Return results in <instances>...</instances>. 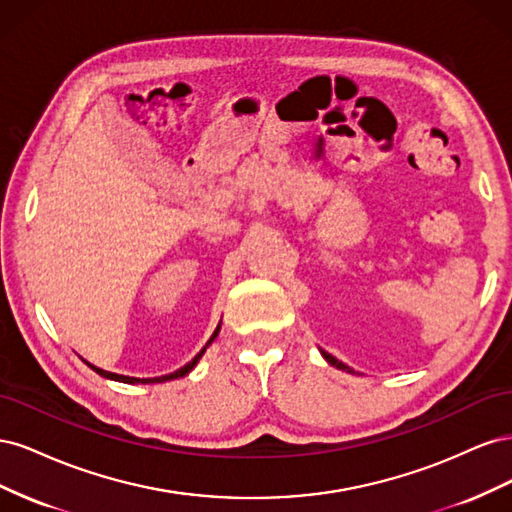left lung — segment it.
Listing matches in <instances>:
<instances>
[{"label":"left lung","instance_id":"8db88e82","mask_svg":"<svg viewBox=\"0 0 512 512\" xmlns=\"http://www.w3.org/2000/svg\"><path fill=\"white\" fill-rule=\"evenodd\" d=\"M320 354L324 356V361H327L329 365H333V367H337V369H344V371H348V374H354V369H350L346 363H342V361H337L335 356H331L329 352H324L322 348H320Z\"/></svg>","mask_w":512,"mask_h":512}]
</instances>
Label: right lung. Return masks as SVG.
Returning a JSON list of instances; mask_svg holds the SVG:
<instances>
[{
	"label": "right lung",
	"instance_id": "add662e5",
	"mask_svg": "<svg viewBox=\"0 0 512 512\" xmlns=\"http://www.w3.org/2000/svg\"><path fill=\"white\" fill-rule=\"evenodd\" d=\"M220 329H222V322L218 324V329H215V333L211 335V339L209 342L205 344V348L200 350L194 359L190 361V363H185L181 369H177V371H173V374H166V376H158V378H132V376H119V374H111V371H106V369H100V367H96V365H91V363H87L91 369L96 371V374H100L102 378H106V380H115V382H123V384H158V382H168V380H177V378H183V376H188L190 371L196 367V363L203 359V354H205V350L213 344V339L220 335Z\"/></svg>",
	"mask_w": 512,
	"mask_h": 512
}]
</instances>
